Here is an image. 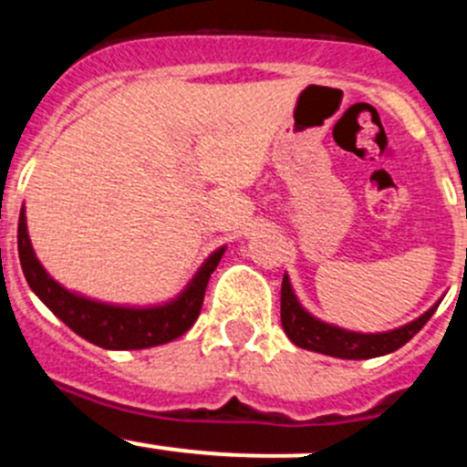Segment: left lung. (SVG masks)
<instances>
[{
	"label": "left lung",
	"mask_w": 467,
	"mask_h": 467,
	"mask_svg": "<svg viewBox=\"0 0 467 467\" xmlns=\"http://www.w3.org/2000/svg\"><path fill=\"white\" fill-rule=\"evenodd\" d=\"M436 307L438 303L415 321L395 330H388V333H356V330L339 328V326L326 324V321L312 317L298 303L287 274L283 275V289H280V321H283L287 337L296 347L307 348V351L344 360H368L392 354L400 347H404L415 333L422 330V326L431 319Z\"/></svg>",
	"instance_id": "obj_1"
}]
</instances>
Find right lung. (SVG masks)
Returning <instances> with one entry per match:
<instances>
[{
	"label": "right lung",
	"instance_id": "add662e5",
	"mask_svg": "<svg viewBox=\"0 0 467 467\" xmlns=\"http://www.w3.org/2000/svg\"><path fill=\"white\" fill-rule=\"evenodd\" d=\"M17 253H20V265L25 271V278L29 283L31 292L67 326L75 330L79 337L98 344L111 351H128V348H148L160 347L187 333L198 319L205 298L207 283H210L212 271L221 262L225 246L216 248L201 269L196 271L187 287L161 306H113V303L95 301L79 292L63 287L61 283L52 278L36 257L31 246L29 233H26L25 207L17 221Z\"/></svg>",
	"mask_w": 467,
	"mask_h": 467
}]
</instances>
